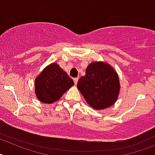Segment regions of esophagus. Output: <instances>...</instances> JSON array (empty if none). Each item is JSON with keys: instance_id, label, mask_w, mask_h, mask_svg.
I'll return each mask as SVG.
<instances>
[{"instance_id": "1", "label": "esophagus", "mask_w": 155, "mask_h": 155, "mask_svg": "<svg viewBox=\"0 0 155 155\" xmlns=\"http://www.w3.org/2000/svg\"><path fill=\"white\" fill-rule=\"evenodd\" d=\"M73 80H74V84H77V83H78V78H74Z\"/></svg>"}]
</instances>
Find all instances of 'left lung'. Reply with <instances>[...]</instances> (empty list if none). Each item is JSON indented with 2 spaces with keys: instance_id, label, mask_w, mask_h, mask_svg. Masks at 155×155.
I'll return each instance as SVG.
<instances>
[{
  "instance_id": "1",
  "label": "left lung",
  "mask_w": 155,
  "mask_h": 155,
  "mask_svg": "<svg viewBox=\"0 0 155 155\" xmlns=\"http://www.w3.org/2000/svg\"><path fill=\"white\" fill-rule=\"evenodd\" d=\"M77 87L91 107L100 110L116 102L120 80L116 71L107 63L92 62L87 66L85 75L78 80Z\"/></svg>"
}]
</instances>
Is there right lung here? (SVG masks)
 I'll list each match as a JSON object with an SVG mask.
<instances>
[{
	"mask_svg": "<svg viewBox=\"0 0 155 155\" xmlns=\"http://www.w3.org/2000/svg\"><path fill=\"white\" fill-rule=\"evenodd\" d=\"M74 85V81L56 63L50 64L35 81V93L43 103L50 104L61 98Z\"/></svg>",
	"mask_w": 155,
	"mask_h": 155,
	"instance_id": "obj_1",
	"label": "right lung"
}]
</instances>
